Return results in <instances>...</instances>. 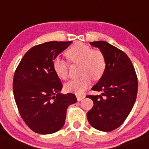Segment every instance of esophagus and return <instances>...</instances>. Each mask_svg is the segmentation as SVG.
Instances as JSON below:
<instances>
[{"instance_id":"1","label":"esophagus","mask_w":149,"mask_h":149,"mask_svg":"<svg viewBox=\"0 0 149 149\" xmlns=\"http://www.w3.org/2000/svg\"><path fill=\"white\" fill-rule=\"evenodd\" d=\"M84 97H85V96L84 95H77V100H78V101H80V100H82L84 99Z\"/></svg>"}]
</instances>
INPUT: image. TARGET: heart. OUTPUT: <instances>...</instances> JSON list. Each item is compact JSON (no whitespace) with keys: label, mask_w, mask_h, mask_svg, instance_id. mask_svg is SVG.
<instances>
[{"label":"heart","mask_w":149,"mask_h":149,"mask_svg":"<svg viewBox=\"0 0 149 149\" xmlns=\"http://www.w3.org/2000/svg\"><path fill=\"white\" fill-rule=\"evenodd\" d=\"M68 60L72 63H80V78L67 82L64 88L67 92L82 94L91 84L92 77L99 79L106 70L107 61L104 52L99 49H92L89 45L77 42L70 47L65 52ZM52 67L56 76L62 79H66L69 76V63L56 57L52 63Z\"/></svg>","instance_id":"heart-1"}]
</instances>
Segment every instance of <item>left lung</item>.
Returning <instances> with one entry per match:
<instances>
[{
    "mask_svg": "<svg viewBox=\"0 0 149 149\" xmlns=\"http://www.w3.org/2000/svg\"><path fill=\"white\" fill-rule=\"evenodd\" d=\"M104 52L106 70L93 91L101 95H87L94 105L86 116L92 127L111 132L122 125L132 111L138 93V77L129 57L122 50L104 41L91 42Z\"/></svg>",
    "mask_w": 149,
    "mask_h": 149,
    "instance_id": "1",
    "label": "left lung"
}]
</instances>
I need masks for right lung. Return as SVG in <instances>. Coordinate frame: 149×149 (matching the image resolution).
Instances as JSON below:
<instances>
[{
    "label": "right lung",
    "mask_w": 149,
    "mask_h": 149,
    "mask_svg": "<svg viewBox=\"0 0 149 149\" xmlns=\"http://www.w3.org/2000/svg\"><path fill=\"white\" fill-rule=\"evenodd\" d=\"M71 42L52 41L35 45L24 54L15 70L13 92L20 115L38 134L60 130L66 109L77 101L74 93H59L63 84L52 67L56 56Z\"/></svg>",
    "instance_id": "1"
}]
</instances>
